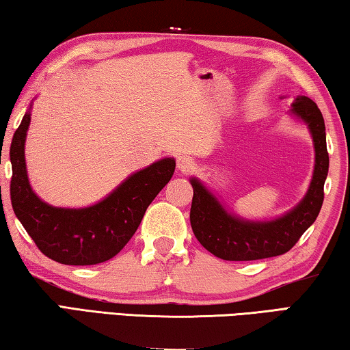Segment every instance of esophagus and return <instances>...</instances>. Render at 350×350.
Returning a JSON list of instances; mask_svg holds the SVG:
<instances>
[{"label": "esophagus", "instance_id": "obj_1", "mask_svg": "<svg viewBox=\"0 0 350 350\" xmlns=\"http://www.w3.org/2000/svg\"><path fill=\"white\" fill-rule=\"evenodd\" d=\"M194 167H196V162H194L193 157L180 156L177 159V168H179L182 173H189Z\"/></svg>", "mask_w": 350, "mask_h": 350}]
</instances>
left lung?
Here are the masks:
<instances>
[{
    "mask_svg": "<svg viewBox=\"0 0 350 350\" xmlns=\"http://www.w3.org/2000/svg\"><path fill=\"white\" fill-rule=\"evenodd\" d=\"M309 125L315 142V171L309 191L296 208L271 222H247L228 215L196 179H191L189 210L193 233L206 250L225 260H254L287 253L321 210L324 182L329 171L325 126L321 111L309 97H298L292 109Z\"/></svg>",
    "mask_w": 350,
    "mask_h": 350,
    "instance_id": "1",
    "label": "left lung"
}]
</instances>
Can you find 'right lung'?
I'll list each match as a JSON object with an SVG mask.
<instances>
[{
	"mask_svg": "<svg viewBox=\"0 0 350 350\" xmlns=\"http://www.w3.org/2000/svg\"><path fill=\"white\" fill-rule=\"evenodd\" d=\"M25 114L10 145V200L16 217L38 250L66 265L105 262L133 238L150 204L174 174L176 162L163 159L133 174L114 193L90 208H55L40 200L29 185L25 162Z\"/></svg>",
	"mask_w": 350,
	"mask_h": 350,
	"instance_id": "right-lung-1",
	"label": "right lung"
}]
</instances>
